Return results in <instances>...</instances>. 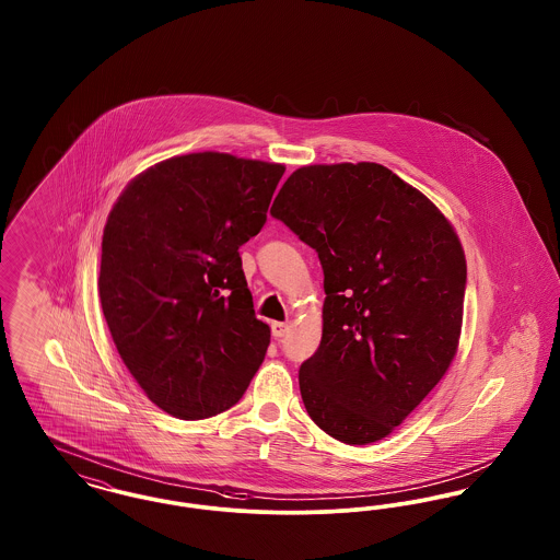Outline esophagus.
I'll list each match as a JSON object with an SVG mask.
<instances>
[{"mask_svg":"<svg viewBox=\"0 0 560 560\" xmlns=\"http://www.w3.org/2000/svg\"><path fill=\"white\" fill-rule=\"evenodd\" d=\"M290 323H281V320H275L272 325H270V329H272V336L275 338H283L288 331H290Z\"/></svg>","mask_w":560,"mask_h":560,"instance_id":"obj_1","label":"esophagus"}]
</instances>
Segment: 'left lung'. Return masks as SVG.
Returning <instances> with one entry per match:
<instances>
[{
  "mask_svg": "<svg viewBox=\"0 0 560 560\" xmlns=\"http://www.w3.org/2000/svg\"><path fill=\"white\" fill-rule=\"evenodd\" d=\"M270 213L323 268V336L298 373L304 407L342 443L380 441L455 357L466 292L459 240L418 188L368 161L295 170Z\"/></svg>",
  "mask_w": 560,
  "mask_h": 560,
  "instance_id": "obj_1",
  "label": "left lung"
}]
</instances>
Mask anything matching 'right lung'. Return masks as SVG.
Wrapping results in <instances>:
<instances>
[{"label": "right lung", "instance_id": "add662e5", "mask_svg": "<svg viewBox=\"0 0 560 560\" xmlns=\"http://www.w3.org/2000/svg\"><path fill=\"white\" fill-rule=\"evenodd\" d=\"M285 167L226 153L161 161L108 213L98 293L133 380L163 411L203 420L243 397L270 329L240 247L267 222Z\"/></svg>", "mask_w": 560, "mask_h": 560}]
</instances>
